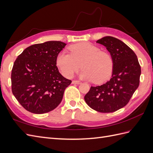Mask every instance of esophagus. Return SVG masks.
Wrapping results in <instances>:
<instances>
[{"mask_svg":"<svg viewBox=\"0 0 153 153\" xmlns=\"http://www.w3.org/2000/svg\"><path fill=\"white\" fill-rule=\"evenodd\" d=\"M81 82L80 81H77V80H74L72 81V84H77V85H79L81 84Z\"/></svg>","mask_w":153,"mask_h":153,"instance_id":"1","label":"esophagus"}]
</instances>
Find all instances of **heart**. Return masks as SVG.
<instances>
[{"mask_svg":"<svg viewBox=\"0 0 153 153\" xmlns=\"http://www.w3.org/2000/svg\"><path fill=\"white\" fill-rule=\"evenodd\" d=\"M70 53L61 52L56 57V65L63 76L71 77L81 67L83 79L95 83H102L108 79L113 70V60L107 52L88 42H81L71 46Z\"/></svg>","mask_w":153,"mask_h":153,"instance_id":"b5f03b06","label":"heart"}]
</instances>
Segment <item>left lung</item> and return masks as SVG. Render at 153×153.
Wrapping results in <instances>:
<instances>
[{
    "label": "left lung",
    "instance_id": "left-lung-1",
    "mask_svg": "<svg viewBox=\"0 0 153 153\" xmlns=\"http://www.w3.org/2000/svg\"><path fill=\"white\" fill-rule=\"evenodd\" d=\"M96 42L105 46L111 53L114 63L112 77L102 85L91 87L85 101L97 112H115L128 103L138 88L141 67L135 53L120 39L106 36Z\"/></svg>",
    "mask_w": 153,
    "mask_h": 153
}]
</instances>
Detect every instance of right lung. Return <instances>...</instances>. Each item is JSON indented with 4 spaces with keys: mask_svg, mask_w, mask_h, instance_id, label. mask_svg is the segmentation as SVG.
<instances>
[{
    "mask_svg": "<svg viewBox=\"0 0 153 153\" xmlns=\"http://www.w3.org/2000/svg\"><path fill=\"white\" fill-rule=\"evenodd\" d=\"M66 44L47 41L26 48L14 62L11 91L26 111L44 114L61 102L66 88L72 83L59 72L56 57Z\"/></svg>",
    "mask_w": 153,
    "mask_h": 153,
    "instance_id": "1",
    "label": "right lung"
}]
</instances>
